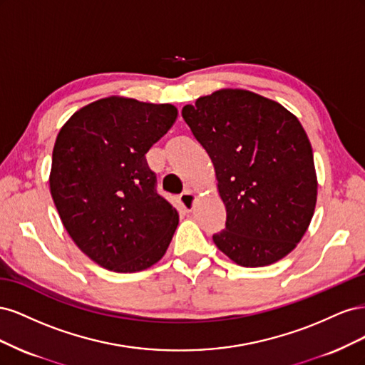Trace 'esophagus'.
Segmentation results:
<instances>
[{
  "label": "esophagus",
  "instance_id": "1",
  "mask_svg": "<svg viewBox=\"0 0 365 365\" xmlns=\"http://www.w3.org/2000/svg\"><path fill=\"white\" fill-rule=\"evenodd\" d=\"M195 201H196V195L192 193L190 190H185L184 193L180 195V204L185 210V212H190L195 205Z\"/></svg>",
  "mask_w": 365,
  "mask_h": 365
}]
</instances>
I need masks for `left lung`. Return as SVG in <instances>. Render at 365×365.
Listing matches in <instances>:
<instances>
[{"instance_id":"1","label":"left lung","mask_w":365,"mask_h":365,"mask_svg":"<svg viewBox=\"0 0 365 365\" xmlns=\"http://www.w3.org/2000/svg\"><path fill=\"white\" fill-rule=\"evenodd\" d=\"M208 153L227 208L213 242L240 267H267L289 254L311 224L317 175L311 143L280 103L247 90H219L182 108Z\"/></svg>"}]
</instances>
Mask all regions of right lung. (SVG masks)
<instances>
[{"instance_id": "right-lung-1", "label": "right lung", "mask_w": 365, "mask_h": 365, "mask_svg": "<svg viewBox=\"0 0 365 365\" xmlns=\"http://www.w3.org/2000/svg\"><path fill=\"white\" fill-rule=\"evenodd\" d=\"M176 115L169 103L113 96L83 106L59 130L54 205L74 244L109 271L146 269L170 244L178 212L157 193L146 153Z\"/></svg>"}]
</instances>
